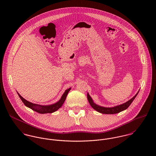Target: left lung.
<instances>
[{"instance_id":"8db88e82","label":"left lung","mask_w":156,"mask_h":156,"mask_svg":"<svg viewBox=\"0 0 156 156\" xmlns=\"http://www.w3.org/2000/svg\"><path fill=\"white\" fill-rule=\"evenodd\" d=\"M139 91L130 100L127 101V102H126L123 104H121L120 105H118V106H114L112 108H106V107L101 106H99V105L95 104L92 98L90 97V96L89 95V93L87 94V98H88V100L89 101L90 105L96 111H97L99 113H103V114H115V113H119L127 109L129 107V106L132 104V103L133 102L134 98L138 94Z\"/></svg>"}]
</instances>
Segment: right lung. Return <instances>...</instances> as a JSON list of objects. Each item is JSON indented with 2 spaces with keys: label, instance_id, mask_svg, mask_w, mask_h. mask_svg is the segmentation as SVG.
<instances>
[{
  "label": "right lung",
  "instance_id": "right-lung-1",
  "mask_svg": "<svg viewBox=\"0 0 156 156\" xmlns=\"http://www.w3.org/2000/svg\"><path fill=\"white\" fill-rule=\"evenodd\" d=\"M70 90H71V88L66 90L64 93L62 94L61 99L58 102H56L54 104H52V105H40L32 103L25 100L19 94V93H18V92H17L19 97L22 100L23 103L26 107H27V108L31 109L32 110L37 112L38 113H40L41 114H44V113H51L53 112H55L58 111L60 108H61L62 106L63 105L64 103L65 102L68 93L69 92V91Z\"/></svg>",
  "mask_w": 156,
  "mask_h": 156
}]
</instances>
